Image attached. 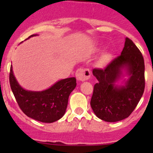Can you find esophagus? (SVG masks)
I'll return each mask as SVG.
<instances>
[{
  "label": "esophagus",
  "mask_w": 153,
  "mask_h": 153,
  "mask_svg": "<svg viewBox=\"0 0 153 153\" xmlns=\"http://www.w3.org/2000/svg\"><path fill=\"white\" fill-rule=\"evenodd\" d=\"M75 76L77 79L80 81H84L88 80L91 76V72L88 68H79L75 72Z\"/></svg>",
  "instance_id": "1"
}]
</instances>
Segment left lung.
<instances>
[{"label": "left lung", "instance_id": "obj_1", "mask_svg": "<svg viewBox=\"0 0 153 153\" xmlns=\"http://www.w3.org/2000/svg\"><path fill=\"white\" fill-rule=\"evenodd\" d=\"M124 67L128 68L131 78L126 85L118 88L114 83ZM92 74L98 83L94 85L90 105L96 116L108 122L128 118L138 105L145 88L144 61L138 48L126 38L121 55L104 69H93Z\"/></svg>", "mask_w": 153, "mask_h": 153}]
</instances>
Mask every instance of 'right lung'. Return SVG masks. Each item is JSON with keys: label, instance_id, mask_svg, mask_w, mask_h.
I'll return each instance as SVG.
<instances>
[{"label": "right lung", "instance_id": "right-lung-1", "mask_svg": "<svg viewBox=\"0 0 153 153\" xmlns=\"http://www.w3.org/2000/svg\"><path fill=\"white\" fill-rule=\"evenodd\" d=\"M10 84L20 109L26 115L41 122L52 123L62 118L65 113L68 98L76 86V79L66 78L45 91L30 92L19 86L11 67Z\"/></svg>", "mask_w": 153, "mask_h": 153}]
</instances>
